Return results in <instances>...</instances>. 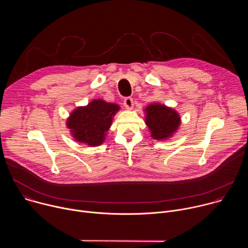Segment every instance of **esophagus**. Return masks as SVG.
Segmentation results:
<instances>
[{"label":"esophagus","mask_w":248,"mask_h":248,"mask_svg":"<svg viewBox=\"0 0 248 248\" xmlns=\"http://www.w3.org/2000/svg\"><path fill=\"white\" fill-rule=\"evenodd\" d=\"M124 104L125 109H127V110H132L133 109V100L130 97L124 98Z\"/></svg>","instance_id":"1"}]
</instances>
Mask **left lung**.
I'll list each match as a JSON object with an SVG mask.
<instances>
[{
	"label": "left lung",
	"instance_id": "left-lung-1",
	"mask_svg": "<svg viewBox=\"0 0 248 248\" xmlns=\"http://www.w3.org/2000/svg\"><path fill=\"white\" fill-rule=\"evenodd\" d=\"M145 124L151 137L162 141L170 138L179 129L182 119L174 109L160 103H152L144 109Z\"/></svg>",
	"mask_w": 248,
	"mask_h": 248
}]
</instances>
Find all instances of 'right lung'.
I'll list each match as a JSON object with an SVG mask.
<instances>
[{"label": "right lung", "instance_id": "1", "mask_svg": "<svg viewBox=\"0 0 248 248\" xmlns=\"http://www.w3.org/2000/svg\"><path fill=\"white\" fill-rule=\"evenodd\" d=\"M120 109L118 104L94 99L86 106L76 108L69 114L65 124L77 142L89 147L100 146Z\"/></svg>", "mask_w": 248, "mask_h": 248}]
</instances>
